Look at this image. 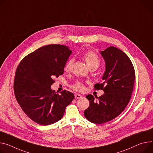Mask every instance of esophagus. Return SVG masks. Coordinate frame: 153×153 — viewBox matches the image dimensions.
Instances as JSON below:
<instances>
[{"instance_id": "34e87169", "label": "esophagus", "mask_w": 153, "mask_h": 153, "mask_svg": "<svg viewBox=\"0 0 153 153\" xmlns=\"http://www.w3.org/2000/svg\"><path fill=\"white\" fill-rule=\"evenodd\" d=\"M75 99H79V98L82 97V96L79 94H76L75 95Z\"/></svg>"}]
</instances>
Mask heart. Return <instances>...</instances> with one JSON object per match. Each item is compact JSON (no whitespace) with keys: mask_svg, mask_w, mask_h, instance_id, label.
<instances>
[{"mask_svg":"<svg viewBox=\"0 0 153 153\" xmlns=\"http://www.w3.org/2000/svg\"><path fill=\"white\" fill-rule=\"evenodd\" d=\"M84 59L85 60L89 67V68H97L100 63V60L99 57V56L93 51H89L86 52L84 56ZM74 62V59L72 58L69 59L66 62L64 65V70L66 72H69L70 70H71L73 64ZM74 89L76 91H81L84 89V86L83 84L81 83V82H77L76 84H75L73 87Z\"/></svg>","mask_w":153,"mask_h":153,"instance_id":"b5f03b06","label":"heart"}]
</instances>
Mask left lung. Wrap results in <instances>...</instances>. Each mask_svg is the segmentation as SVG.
Masks as SVG:
<instances>
[{
    "mask_svg": "<svg viewBox=\"0 0 153 153\" xmlns=\"http://www.w3.org/2000/svg\"><path fill=\"white\" fill-rule=\"evenodd\" d=\"M100 53L105 62V71L103 82L94 88L103 90L104 94L99 97L86 96L89 106L84 112L86 118L95 124L111 121L123 111L131 98L135 78L133 64L123 51L110 46Z\"/></svg>",
    "mask_w": 153,
    "mask_h": 153,
    "instance_id": "1",
    "label": "left lung"
}]
</instances>
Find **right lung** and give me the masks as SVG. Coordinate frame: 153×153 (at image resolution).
Returning <instances> with one entry per match:
<instances>
[{"label":"right lung","instance_id":"obj_1","mask_svg":"<svg viewBox=\"0 0 153 153\" xmlns=\"http://www.w3.org/2000/svg\"><path fill=\"white\" fill-rule=\"evenodd\" d=\"M71 53L64 45L44 46L23 58L16 68L13 85L16 99L22 111L37 124L47 126L61 120L75 97L68 91L59 95L51 88L53 78L64 74Z\"/></svg>","mask_w":153,"mask_h":153}]
</instances>
